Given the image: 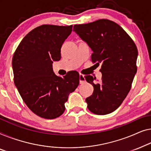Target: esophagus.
Masks as SVG:
<instances>
[{
	"label": "esophagus",
	"mask_w": 151,
	"mask_h": 151,
	"mask_svg": "<svg viewBox=\"0 0 151 151\" xmlns=\"http://www.w3.org/2000/svg\"><path fill=\"white\" fill-rule=\"evenodd\" d=\"M85 82H86V79H85L84 75H81V74H80V75H79V83L81 84H82Z\"/></svg>",
	"instance_id": "esophagus-1"
}]
</instances>
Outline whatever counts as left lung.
<instances>
[{
  "label": "left lung",
  "mask_w": 151,
  "mask_h": 151,
  "mask_svg": "<svg viewBox=\"0 0 151 151\" xmlns=\"http://www.w3.org/2000/svg\"><path fill=\"white\" fill-rule=\"evenodd\" d=\"M73 31L92 50V61L102 63L101 81L86 76L94 92L86 101L97 115L111 113L120 107L131 90L137 73V49L128 34L113 21L101 19L85 24H75Z\"/></svg>",
  "instance_id": "left-lung-1"
}]
</instances>
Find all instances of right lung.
Instances as JSON below:
<instances>
[{"label":"right lung","mask_w":151,"mask_h":151,"mask_svg":"<svg viewBox=\"0 0 151 151\" xmlns=\"http://www.w3.org/2000/svg\"><path fill=\"white\" fill-rule=\"evenodd\" d=\"M70 26L44 24L30 31L12 59L14 83L34 114L54 119L65 111L68 96L79 84V74L70 71L57 76L52 63L61 59V48L73 31Z\"/></svg>","instance_id":"obj_1"}]
</instances>
